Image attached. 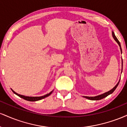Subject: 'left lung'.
<instances>
[{
	"instance_id": "obj_1",
	"label": "left lung",
	"mask_w": 127,
	"mask_h": 127,
	"mask_svg": "<svg viewBox=\"0 0 127 127\" xmlns=\"http://www.w3.org/2000/svg\"><path fill=\"white\" fill-rule=\"evenodd\" d=\"M112 35H113V38L115 39V40H116V42H117L118 43L119 46H120L121 51V52H122V49H121V47L120 42H119V40H118L117 37H116V36H115V33H113V32H112ZM119 83V81L118 82V84H116V86H115L114 88H113V89H112V90H110V91H108V92H106V93H104V94H101V95H98V96H95V97H86V96H84V97H85V98H86L89 99V100H101V99L104 98V97H107V96L109 95V94H112V93H113V91H114L115 90H116V88H117V87H118V85Z\"/></svg>"
}]
</instances>
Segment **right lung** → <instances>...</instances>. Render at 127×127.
I'll list each match as a JSON object with an SVG mask.
<instances>
[{"instance_id": "1", "label": "right lung", "mask_w": 127, "mask_h": 127, "mask_svg": "<svg viewBox=\"0 0 127 127\" xmlns=\"http://www.w3.org/2000/svg\"><path fill=\"white\" fill-rule=\"evenodd\" d=\"M12 91H13V93H15L16 95L19 96V97H21V98L24 99V100H27V101H38V100H42V99L44 98H45V97H48V96L51 95V94L52 93V91H51V93H49V94H46V95H45L43 96H41V97H27V96L22 95H20V94H17V93H16L15 91H13L12 90Z\"/></svg>"}]
</instances>
